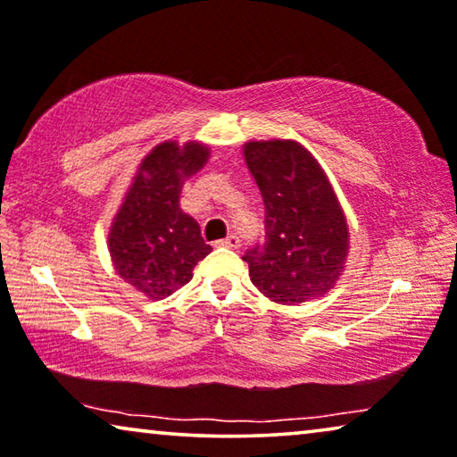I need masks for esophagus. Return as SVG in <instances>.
<instances>
[{"mask_svg": "<svg viewBox=\"0 0 457 457\" xmlns=\"http://www.w3.org/2000/svg\"><path fill=\"white\" fill-rule=\"evenodd\" d=\"M217 246H223V248H237V246H240V240H237L236 236H228L226 240L217 242Z\"/></svg>", "mask_w": 457, "mask_h": 457, "instance_id": "esophagus-1", "label": "esophagus"}]
</instances>
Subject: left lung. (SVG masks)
Instances as JSON below:
<instances>
[{"mask_svg":"<svg viewBox=\"0 0 457 457\" xmlns=\"http://www.w3.org/2000/svg\"><path fill=\"white\" fill-rule=\"evenodd\" d=\"M244 162L265 204V240L242 256L250 281L278 304L325 295L344 273L350 229L323 167L295 140H250Z\"/></svg>","mask_w":457,"mask_h":457,"instance_id":"1","label":"left lung"}]
</instances>
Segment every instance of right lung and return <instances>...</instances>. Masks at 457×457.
<instances>
[{
  "label": "right lung",
  "mask_w": 457,
  "mask_h": 457,
  "mask_svg": "<svg viewBox=\"0 0 457 457\" xmlns=\"http://www.w3.org/2000/svg\"><path fill=\"white\" fill-rule=\"evenodd\" d=\"M209 159V146L190 140L157 145L143 159L109 228L115 271L149 300H163L192 279V269L211 253L201 228L179 209L184 179Z\"/></svg>",
  "instance_id": "1"
}]
</instances>
